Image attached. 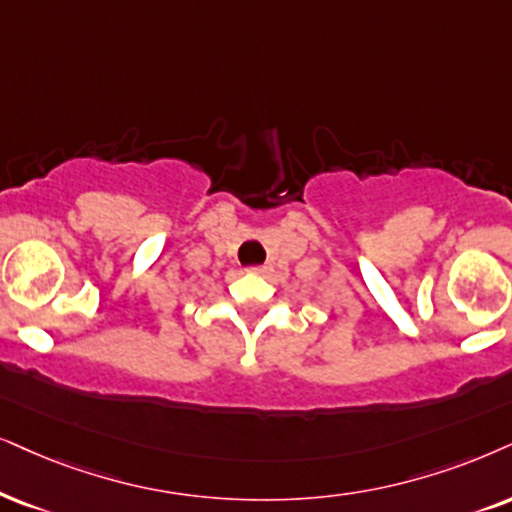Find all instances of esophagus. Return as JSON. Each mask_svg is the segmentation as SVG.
Masks as SVG:
<instances>
[{"label":"esophagus","instance_id":"esophagus-1","mask_svg":"<svg viewBox=\"0 0 512 512\" xmlns=\"http://www.w3.org/2000/svg\"><path fill=\"white\" fill-rule=\"evenodd\" d=\"M252 271H255V274H260V276H269L271 271H274V267H271V264H260V267H255Z\"/></svg>","mask_w":512,"mask_h":512}]
</instances>
